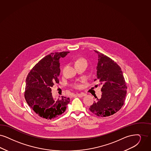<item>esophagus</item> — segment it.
<instances>
[{"label": "esophagus", "mask_w": 151, "mask_h": 151, "mask_svg": "<svg viewBox=\"0 0 151 151\" xmlns=\"http://www.w3.org/2000/svg\"><path fill=\"white\" fill-rule=\"evenodd\" d=\"M76 96H78L79 98H82V97H83V96H85V94H83V93H77V94H76L75 95Z\"/></svg>", "instance_id": "esophagus-1"}]
</instances>
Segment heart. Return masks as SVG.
Here are the masks:
<instances>
[{
	"label": "heart",
	"instance_id": "obj_1",
	"mask_svg": "<svg viewBox=\"0 0 151 151\" xmlns=\"http://www.w3.org/2000/svg\"><path fill=\"white\" fill-rule=\"evenodd\" d=\"M86 62V61L85 59H79L76 61V63H75V65H77V64H78L79 63H83V62ZM74 87H75V88H80L81 87V85H79V84H76V85H74Z\"/></svg>",
	"mask_w": 151,
	"mask_h": 151
}]
</instances>
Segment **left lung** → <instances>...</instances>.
Masks as SVG:
<instances>
[{
  "label": "left lung",
  "instance_id": "obj_1",
  "mask_svg": "<svg viewBox=\"0 0 151 151\" xmlns=\"http://www.w3.org/2000/svg\"><path fill=\"white\" fill-rule=\"evenodd\" d=\"M96 78L102 86L101 98H97L89 109L99 117H107L118 111L124 105L127 86L120 66L112 59L97 51Z\"/></svg>",
  "mask_w": 151,
  "mask_h": 151
}]
</instances>
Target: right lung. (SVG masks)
Wrapping results in <instances>:
<instances>
[{
  "instance_id": "right-lung-1",
  "label": "right lung",
  "mask_w": 151,
  "mask_h": 151,
  "mask_svg": "<svg viewBox=\"0 0 151 151\" xmlns=\"http://www.w3.org/2000/svg\"><path fill=\"white\" fill-rule=\"evenodd\" d=\"M69 52L51 53L34 66L26 79L25 98L27 104L42 118L52 119L62 114L70 99L61 96L53 98L51 87L59 83V60Z\"/></svg>"
}]
</instances>
